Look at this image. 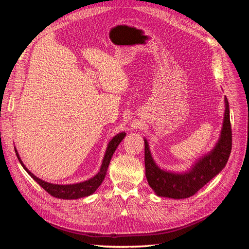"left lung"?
I'll return each instance as SVG.
<instances>
[{
	"label": "left lung",
	"mask_w": 249,
	"mask_h": 249,
	"mask_svg": "<svg viewBox=\"0 0 249 249\" xmlns=\"http://www.w3.org/2000/svg\"><path fill=\"white\" fill-rule=\"evenodd\" d=\"M224 103L225 112L219 140L209 154L201 157L188 171L177 173L161 169L155 163L144 139L145 176L148 185L158 196L175 199L190 197L224 168L231 150V126L227 96Z\"/></svg>",
	"instance_id": "8db88e82"
}]
</instances>
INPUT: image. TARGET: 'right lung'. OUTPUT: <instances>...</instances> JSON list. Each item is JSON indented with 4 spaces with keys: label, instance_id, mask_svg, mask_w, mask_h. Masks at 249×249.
<instances>
[{
    "label": "right lung",
    "instance_id": "add662e5",
    "mask_svg": "<svg viewBox=\"0 0 249 249\" xmlns=\"http://www.w3.org/2000/svg\"><path fill=\"white\" fill-rule=\"evenodd\" d=\"M124 137H125V133L122 132V133L117 134L116 136L113 137L112 140L109 142L108 147L106 149V154H105V156H104L101 169L99 172H97L96 176H94L91 178H89L88 180H84V182H82V183L71 184V185L51 184L48 182H44V180L35 177L31 171L28 170V168L25 166L24 163H22L16 147H14V150H16V154L18 156V159L19 163L21 164V166L24 167V169L29 173L30 176H31V178L34 180H36V182L38 183L49 194H51L52 196H54L56 198H62V199H78L81 197L89 196V195H91L93 192H95L97 188L101 186L105 177H106L111 158H112L113 154H114L118 144L123 141V139Z\"/></svg>",
    "mask_w": 249,
    "mask_h": 249
}]
</instances>
